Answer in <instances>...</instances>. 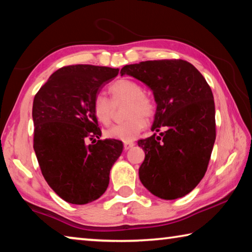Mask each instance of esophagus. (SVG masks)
Masks as SVG:
<instances>
[{"instance_id":"esophagus-1","label":"esophagus","mask_w":252,"mask_h":252,"mask_svg":"<svg viewBox=\"0 0 252 252\" xmlns=\"http://www.w3.org/2000/svg\"><path fill=\"white\" fill-rule=\"evenodd\" d=\"M133 146H134L133 142H125V143H123V148H125L126 151L129 150V149H131Z\"/></svg>"}]
</instances>
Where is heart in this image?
Listing matches in <instances>:
<instances>
[{"mask_svg": "<svg viewBox=\"0 0 252 252\" xmlns=\"http://www.w3.org/2000/svg\"><path fill=\"white\" fill-rule=\"evenodd\" d=\"M109 91L113 101L127 100L126 116V121L118 123L105 130L106 138L129 142L134 140L144 127L146 119H150L156 112V104L150 96L143 93L139 83L127 79H119L110 85ZM94 118L101 125H109L112 116V103L103 94H96L92 103Z\"/></svg>", "mask_w": 252, "mask_h": 252, "instance_id": "heart-1", "label": "heart"}]
</instances>
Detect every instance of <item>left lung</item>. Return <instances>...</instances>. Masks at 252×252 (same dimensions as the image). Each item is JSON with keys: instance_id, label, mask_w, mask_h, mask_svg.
<instances>
[{"instance_id": "8db88e82", "label": "left lung", "mask_w": 252, "mask_h": 252, "mask_svg": "<svg viewBox=\"0 0 252 252\" xmlns=\"http://www.w3.org/2000/svg\"><path fill=\"white\" fill-rule=\"evenodd\" d=\"M151 89L157 103L152 131L139 140L146 158L139 169L142 185L156 197L173 200L191 192L207 171L216 140V110L210 87L185 60H155L126 65Z\"/></svg>"}]
</instances>
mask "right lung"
<instances>
[{"instance_id":"1","label":"right lung","mask_w":252,"mask_h":252,"mask_svg":"<svg viewBox=\"0 0 252 252\" xmlns=\"http://www.w3.org/2000/svg\"><path fill=\"white\" fill-rule=\"evenodd\" d=\"M119 69L89 64L63 66L34 96L33 148L42 174L60 198L72 204L99 199L110 181V170L123 143L100 139L92 103Z\"/></svg>"}]
</instances>
